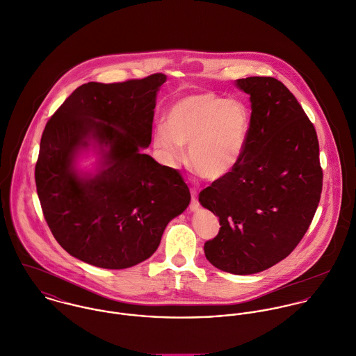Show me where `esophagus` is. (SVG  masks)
Returning a JSON list of instances; mask_svg holds the SVG:
<instances>
[{"label":"esophagus","instance_id":"1","mask_svg":"<svg viewBox=\"0 0 356 356\" xmlns=\"http://www.w3.org/2000/svg\"><path fill=\"white\" fill-rule=\"evenodd\" d=\"M200 207V202H198V198H197V190L195 188H191V202H190V209L191 211H197Z\"/></svg>","mask_w":356,"mask_h":356}]
</instances>
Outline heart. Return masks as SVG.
Listing matches in <instances>:
<instances>
[{"label": "heart", "mask_w": 356, "mask_h": 356, "mask_svg": "<svg viewBox=\"0 0 356 356\" xmlns=\"http://www.w3.org/2000/svg\"><path fill=\"white\" fill-rule=\"evenodd\" d=\"M252 125L249 107L238 99H225L213 92L184 96L168 110L166 125H158L154 144L170 165L184 155L195 172L207 180L227 176L241 161Z\"/></svg>", "instance_id": "1"}]
</instances>
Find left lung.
Instances as JSON below:
<instances>
[{
	"label": "left lung",
	"mask_w": 356,
	"mask_h": 356,
	"mask_svg": "<svg viewBox=\"0 0 356 356\" xmlns=\"http://www.w3.org/2000/svg\"><path fill=\"white\" fill-rule=\"evenodd\" d=\"M236 85L250 95L248 143L232 172L204 188L200 202L221 225L205 242L207 259L221 271L249 275L300 243L319 205L323 172L315 127L284 83L248 76Z\"/></svg>",
	"instance_id": "left-lung-1"
}]
</instances>
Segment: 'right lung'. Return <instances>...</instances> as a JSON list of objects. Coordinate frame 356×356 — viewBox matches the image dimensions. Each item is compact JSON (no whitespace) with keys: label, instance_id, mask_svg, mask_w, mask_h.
Listing matches in <instances>:
<instances>
[{"label":"right lung","instance_id":"obj_1","mask_svg":"<svg viewBox=\"0 0 356 356\" xmlns=\"http://www.w3.org/2000/svg\"><path fill=\"white\" fill-rule=\"evenodd\" d=\"M165 81L156 72L83 83L47 122L35 163L37 194L55 239L78 260L108 270L142 263L190 204L180 172L140 151L151 143L155 96ZM90 137L109 151L105 168L81 179L72 162Z\"/></svg>","mask_w":356,"mask_h":356}]
</instances>
